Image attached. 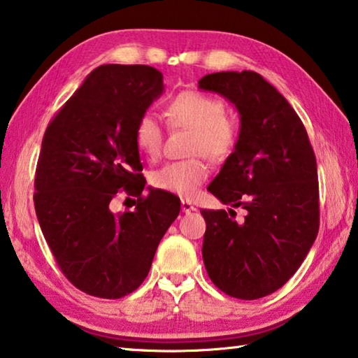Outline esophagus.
Returning a JSON list of instances; mask_svg holds the SVG:
<instances>
[{
    "mask_svg": "<svg viewBox=\"0 0 358 358\" xmlns=\"http://www.w3.org/2000/svg\"><path fill=\"white\" fill-rule=\"evenodd\" d=\"M181 211L183 213H191V211H196V207L189 201H181Z\"/></svg>",
    "mask_w": 358,
    "mask_h": 358,
    "instance_id": "obj_1",
    "label": "esophagus"
}]
</instances>
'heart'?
<instances>
[{
    "label": "heart",
    "instance_id": "obj_1",
    "mask_svg": "<svg viewBox=\"0 0 358 358\" xmlns=\"http://www.w3.org/2000/svg\"><path fill=\"white\" fill-rule=\"evenodd\" d=\"M167 118L173 128L192 131L191 155H202L210 161H222L237 143V124L226 113V106L215 96L201 92H183L167 106ZM136 147L155 161L159 157L164 131L155 115L143 113L134 129ZM208 177V167L201 159L169 162L151 172L150 181L156 189L191 197Z\"/></svg>",
    "mask_w": 358,
    "mask_h": 358
}]
</instances>
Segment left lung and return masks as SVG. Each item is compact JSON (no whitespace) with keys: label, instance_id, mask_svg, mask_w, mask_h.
<instances>
[{"label":"left lung","instance_id":"1","mask_svg":"<svg viewBox=\"0 0 358 358\" xmlns=\"http://www.w3.org/2000/svg\"><path fill=\"white\" fill-rule=\"evenodd\" d=\"M199 88L224 96L240 113L234 153L208 186L222 203L201 210L207 230L202 257L224 294L256 300L282 287L319 232L317 164L306 129L286 98L254 71L215 72Z\"/></svg>","mask_w":358,"mask_h":358}]
</instances>
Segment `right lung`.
<instances>
[{"instance_id": "obj_1", "label": "right lung", "mask_w": 358, "mask_h": 358, "mask_svg": "<svg viewBox=\"0 0 358 358\" xmlns=\"http://www.w3.org/2000/svg\"><path fill=\"white\" fill-rule=\"evenodd\" d=\"M164 92L145 64H102L59 108L42 138L34 208L63 275L82 292L121 299L147 278L155 252L180 213V199L150 189L134 141L138 118ZM118 192L136 210L113 214Z\"/></svg>"}]
</instances>
